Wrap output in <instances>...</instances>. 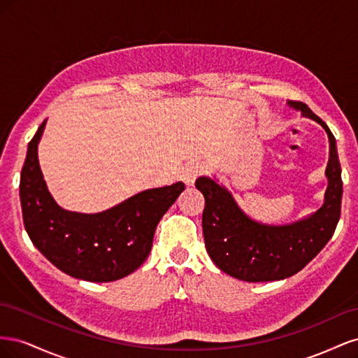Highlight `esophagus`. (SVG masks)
<instances>
[{"label":"esophagus","instance_id":"obj_1","mask_svg":"<svg viewBox=\"0 0 358 358\" xmlns=\"http://www.w3.org/2000/svg\"><path fill=\"white\" fill-rule=\"evenodd\" d=\"M206 171V167L199 161H189L188 164L182 170V180L187 183V185H194V182L199 176H201Z\"/></svg>","mask_w":358,"mask_h":358}]
</instances>
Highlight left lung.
Here are the masks:
<instances>
[{"mask_svg": "<svg viewBox=\"0 0 358 358\" xmlns=\"http://www.w3.org/2000/svg\"><path fill=\"white\" fill-rule=\"evenodd\" d=\"M288 106L318 122L329 136V187L315 213L288 225H266L249 218L216 180H196L206 200L201 222L208 254L224 273L246 282L279 280L300 272L327 245L341 218L342 178L334 136L305 103L288 100Z\"/></svg>", "mask_w": 358, "mask_h": 358, "instance_id": "8db88e82", "label": "left lung"}]
</instances>
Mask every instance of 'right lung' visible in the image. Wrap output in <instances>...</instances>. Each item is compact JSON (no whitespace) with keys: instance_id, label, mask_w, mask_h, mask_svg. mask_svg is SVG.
Returning a JSON list of instances; mask_svg holds the SVG:
<instances>
[{"instance_id":"1","label":"right lung","mask_w":358,"mask_h":358,"mask_svg":"<svg viewBox=\"0 0 358 358\" xmlns=\"http://www.w3.org/2000/svg\"><path fill=\"white\" fill-rule=\"evenodd\" d=\"M46 121L28 145L20 173V204L31 242L64 273L112 282L133 273L152 248L155 229L185 183L146 189L101 213L64 210L48 191L37 146Z\"/></svg>"}]
</instances>
